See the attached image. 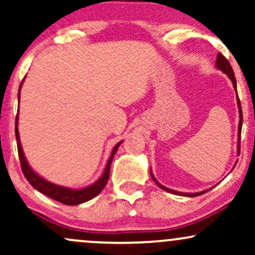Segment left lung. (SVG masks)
I'll return each mask as SVG.
<instances>
[{
    "instance_id": "left-lung-1",
    "label": "left lung",
    "mask_w": 255,
    "mask_h": 255,
    "mask_svg": "<svg viewBox=\"0 0 255 255\" xmlns=\"http://www.w3.org/2000/svg\"><path fill=\"white\" fill-rule=\"evenodd\" d=\"M216 67H217L218 69H221L222 72L223 73H225V74L228 75V77H229V79L231 80V83H233V85H234V89L236 90V79H235V75H234V71H233V68H231V66H230V63H229V61L227 60V58H225L223 55L221 54V52H219V54L217 55V61H216ZM236 93H238V90H236ZM238 107H239V111H240V124H239V145H238V154H240V139H241V129H242V108H241V103H240V98H239V96H238ZM150 174H151V177H152V180L154 181V182H156V184L158 187H159V188H162V189H164L165 192H169V193H172V194H176V195H182V197H198V195H201V194H204L205 192H207L209 191V189H207V191H204V192H199V193H182V192H176V191H172V189H169V188H166V187H164L163 186V184H160L159 182H158V181L156 180V177L153 176V174H152V170L150 171Z\"/></svg>"
}]
</instances>
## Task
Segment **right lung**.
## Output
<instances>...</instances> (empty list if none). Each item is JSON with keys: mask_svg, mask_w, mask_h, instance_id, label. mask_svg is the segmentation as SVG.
Listing matches in <instances>:
<instances>
[{"mask_svg": "<svg viewBox=\"0 0 255 255\" xmlns=\"http://www.w3.org/2000/svg\"><path fill=\"white\" fill-rule=\"evenodd\" d=\"M24 81V80H22ZM21 84H20L19 87V101H20V89H21ZM17 115L15 119V137H16V144H17V153H19L20 158V164H21L22 172H24L26 180L31 183V186L33 187L34 189H37L38 192L43 193L44 195H48L49 198L54 199V200L60 201L64 205H79L83 204L85 201H89L91 199L97 197L99 193L102 192V189L104 188L105 184H107L108 180H109V174H110V165L111 162H113V158L115 156L116 151H118L119 146L121 145L122 141L118 142L115 145V147L113 148V152H111V156L108 160L107 166H105L104 172L102 174L101 178H98V181H96L95 183L91 184L89 187H85V188L81 189H71L67 188V187L63 186H57V184L49 182V181L44 180L43 177H40L39 175L36 174L30 165H28L27 160H26L24 151H22L21 142H20V136H19V129H17Z\"/></svg>", "mask_w": 255, "mask_h": 255, "instance_id": "obj_1", "label": "right lung"}]
</instances>
